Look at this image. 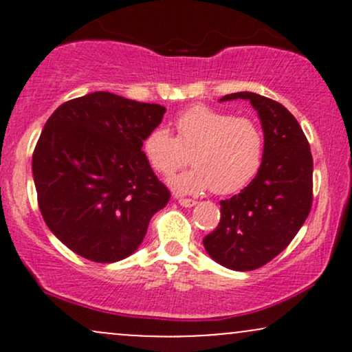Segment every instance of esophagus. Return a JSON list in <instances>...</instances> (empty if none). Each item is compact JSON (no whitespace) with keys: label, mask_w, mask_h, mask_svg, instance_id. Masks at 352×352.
Returning a JSON list of instances; mask_svg holds the SVG:
<instances>
[{"label":"esophagus","mask_w":352,"mask_h":352,"mask_svg":"<svg viewBox=\"0 0 352 352\" xmlns=\"http://www.w3.org/2000/svg\"><path fill=\"white\" fill-rule=\"evenodd\" d=\"M177 201H179L182 207H185V208L195 207V205H197L195 200H192V199H182V197H177Z\"/></svg>","instance_id":"34e87169"}]
</instances>
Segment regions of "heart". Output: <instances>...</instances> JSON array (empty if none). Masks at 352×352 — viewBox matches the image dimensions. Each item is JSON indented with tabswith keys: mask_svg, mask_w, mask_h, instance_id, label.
<instances>
[{
	"mask_svg": "<svg viewBox=\"0 0 352 352\" xmlns=\"http://www.w3.org/2000/svg\"><path fill=\"white\" fill-rule=\"evenodd\" d=\"M177 135L153 129L142 142L144 157L157 173L170 175L187 164L193 167L168 179L172 190L195 195L213 188L220 195L245 188L260 172L265 135L254 120L207 106H193L175 119Z\"/></svg>",
	"mask_w": 352,
	"mask_h": 352,
	"instance_id": "1",
	"label": "heart"
}]
</instances>
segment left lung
I'll return each mask as SVG.
<instances>
[{
  "mask_svg": "<svg viewBox=\"0 0 352 352\" xmlns=\"http://www.w3.org/2000/svg\"><path fill=\"white\" fill-rule=\"evenodd\" d=\"M245 99L260 117L265 155L260 172L238 195L220 201V223L204 238L212 260L235 272H252L286 248L313 204V157L301 125L276 100L254 92L223 96Z\"/></svg>",
  "mask_w": 352,
  "mask_h": 352,
  "instance_id": "obj_1",
  "label": "left lung"
}]
</instances>
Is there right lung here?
<instances>
[{"mask_svg": "<svg viewBox=\"0 0 352 352\" xmlns=\"http://www.w3.org/2000/svg\"><path fill=\"white\" fill-rule=\"evenodd\" d=\"M165 111L98 91L64 102L47 119L33 153L39 210L79 256L98 263L127 258L170 200L142 151Z\"/></svg>", "mask_w": 352, "mask_h": 352, "instance_id": "obj_1", "label": "right lung"}]
</instances>
